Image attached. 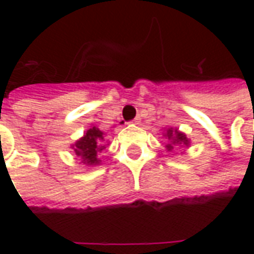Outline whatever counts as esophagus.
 <instances>
[{
  "mask_svg": "<svg viewBox=\"0 0 254 254\" xmlns=\"http://www.w3.org/2000/svg\"><path fill=\"white\" fill-rule=\"evenodd\" d=\"M138 121H140V118H138V117H136V118L133 120V122H134V124H138Z\"/></svg>",
  "mask_w": 254,
  "mask_h": 254,
  "instance_id": "obj_1",
  "label": "esophagus"
}]
</instances>
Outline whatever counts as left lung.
<instances>
[{
  "label": "left lung",
  "instance_id": "1",
  "mask_svg": "<svg viewBox=\"0 0 254 254\" xmlns=\"http://www.w3.org/2000/svg\"><path fill=\"white\" fill-rule=\"evenodd\" d=\"M166 137H169L173 141L171 144L167 145V148L171 149L173 148V144H184V145H188L189 141H188L187 136L184 134V133L178 132V130H173V129H167V133H166Z\"/></svg>",
  "mask_w": 254,
  "mask_h": 254
}]
</instances>
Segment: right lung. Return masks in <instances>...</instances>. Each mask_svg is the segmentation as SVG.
I'll return each instance as SVG.
<instances>
[{"label": "right lung", "instance_id": "right-lung-1", "mask_svg": "<svg viewBox=\"0 0 254 254\" xmlns=\"http://www.w3.org/2000/svg\"><path fill=\"white\" fill-rule=\"evenodd\" d=\"M102 140H103V132H100L98 127H91L84 134V137L74 144L73 148L76 155L83 159V163L98 165L99 163L98 152L105 148V145H102Z\"/></svg>", "mask_w": 254, "mask_h": 254}]
</instances>
